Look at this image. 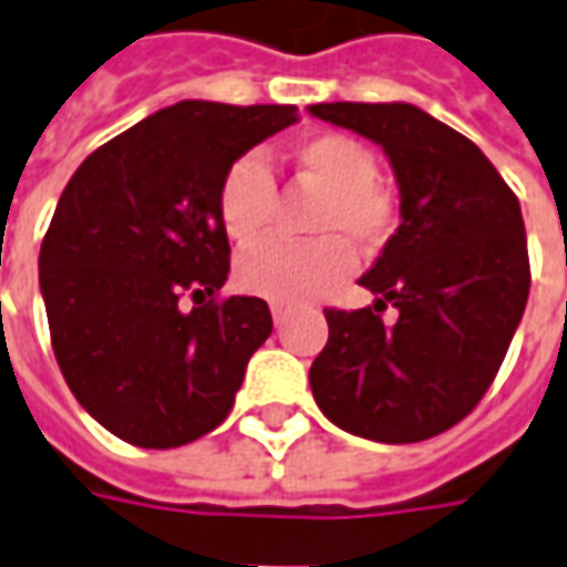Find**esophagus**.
<instances>
[{"instance_id": "34e87169", "label": "esophagus", "mask_w": 567, "mask_h": 567, "mask_svg": "<svg viewBox=\"0 0 567 567\" xmlns=\"http://www.w3.org/2000/svg\"><path fill=\"white\" fill-rule=\"evenodd\" d=\"M270 312H272V324H276V328H282L285 319H288V312H285L282 307H279V303H272Z\"/></svg>"}]
</instances>
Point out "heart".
Returning a JSON list of instances; mask_svg holds the SVG:
<instances>
[{"label": "heart", "instance_id": "1", "mask_svg": "<svg viewBox=\"0 0 567 567\" xmlns=\"http://www.w3.org/2000/svg\"><path fill=\"white\" fill-rule=\"evenodd\" d=\"M303 184L322 193L312 215V233L324 236L310 245H255L239 260V285L248 295L279 307H303L338 288L352 272L350 245L380 248L395 227L393 199L378 187V159L350 134H310L291 150ZM276 184L257 156L236 159L220 181L217 212L233 243L248 245L270 227Z\"/></svg>", "mask_w": 567, "mask_h": 567}]
</instances>
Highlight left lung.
Instances as JSON below:
<instances>
[{
  "label": "left lung",
  "instance_id": "obj_1",
  "mask_svg": "<svg viewBox=\"0 0 567 567\" xmlns=\"http://www.w3.org/2000/svg\"><path fill=\"white\" fill-rule=\"evenodd\" d=\"M310 116L383 150L402 224L359 279L378 300L324 310L316 405L352 435L408 445L445 433L485 395L528 303V243L513 189L470 137L421 106L312 104ZM400 310L395 326L379 312Z\"/></svg>",
  "mask_w": 567,
  "mask_h": 567
}]
</instances>
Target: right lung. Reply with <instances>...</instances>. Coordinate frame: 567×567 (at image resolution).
<instances>
[{
    "instance_id": "right-lung-1",
    "label": "right lung",
    "mask_w": 567,
    "mask_h": 567,
    "mask_svg": "<svg viewBox=\"0 0 567 567\" xmlns=\"http://www.w3.org/2000/svg\"><path fill=\"white\" fill-rule=\"evenodd\" d=\"M297 118L181 101L94 150L61 193L39 251L51 347L79 405L137 449L220 426L270 338L267 300H212L229 272L217 193L233 162Z\"/></svg>"
}]
</instances>
